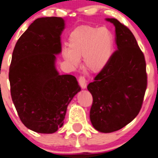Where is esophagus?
<instances>
[{
    "instance_id": "obj_1",
    "label": "esophagus",
    "mask_w": 158,
    "mask_h": 158,
    "mask_svg": "<svg viewBox=\"0 0 158 158\" xmlns=\"http://www.w3.org/2000/svg\"><path fill=\"white\" fill-rule=\"evenodd\" d=\"M78 83H79V85H80V86L81 87L82 89H86L87 81L85 80V77H79V78H78Z\"/></svg>"
}]
</instances>
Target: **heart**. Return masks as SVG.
Returning <instances> with one entry per match:
<instances>
[{"instance_id":"1","label":"heart","mask_w":158,"mask_h":158,"mask_svg":"<svg viewBox=\"0 0 158 158\" xmlns=\"http://www.w3.org/2000/svg\"><path fill=\"white\" fill-rule=\"evenodd\" d=\"M113 34L107 28L81 26L69 37V48L63 49V57L73 66L83 57L84 69L90 73L100 72L109 63L114 51Z\"/></svg>"}]
</instances>
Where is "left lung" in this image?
Segmentation results:
<instances>
[{
  "mask_svg": "<svg viewBox=\"0 0 158 158\" xmlns=\"http://www.w3.org/2000/svg\"><path fill=\"white\" fill-rule=\"evenodd\" d=\"M118 49L109 63L88 85L93 98L90 120L99 131L121 129L138 115L147 87L146 60L131 30L116 19Z\"/></svg>",
  "mask_w": 158,
  "mask_h": 158,
  "instance_id": "8db88e82",
  "label": "left lung"
}]
</instances>
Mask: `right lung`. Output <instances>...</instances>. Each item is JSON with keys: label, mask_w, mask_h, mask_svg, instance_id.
<instances>
[{"label": "right lung", "mask_w": 158, "mask_h": 158, "mask_svg": "<svg viewBox=\"0 0 158 158\" xmlns=\"http://www.w3.org/2000/svg\"><path fill=\"white\" fill-rule=\"evenodd\" d=\"M61 17L37 19L13 50L9 81L13 103L23 124L38 133L63 126L67 106L81 90L73 75H59L56 55L61 52Z\"/></svg>", "instance_id": "add662e5"}]
</instances>
